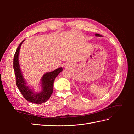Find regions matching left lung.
Instances as JSON below:
<instances>
[{
    "label": "left lung",
    "instance_id": "obj_1",
    "mask_svg": "<svg viewBox=\"0 0 134 134\" xmlns=\"http://www.w3.org/2000/svg\"><path fill=\"white\" fill-rule=\"evenodd\" d=\"M95 35H96V36H97V37H102V36L99 34H96Z\"/></svg>",
    "mask_w": 134,
    "mask_h": 134
}]
</instances>
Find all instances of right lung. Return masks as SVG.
<instances>
[{
    "label": "right lung",
    "mask_w": 134,
    "mask_h": 134,
    "mask_svg": "<svg viewBox=\"0 0 134 134\" xmlns=\"http://www.w3.org/2000/svg\"><path fill=\"white\" fill-rule=\"evenodd\" d=\"M25 40L19 44L13 59V68L16 78V84L23 96L27 101L36 104H41L46 102L50 98L53 92L54 83L56 76L63 69L60 67L51 72H46L40 80L41 91L35 92L33 88L28 86L26 81L23 77L19 63V54L22 43Z\"/></svg>",
    "instance_id": "right-lung-1"
}]
</instances>
